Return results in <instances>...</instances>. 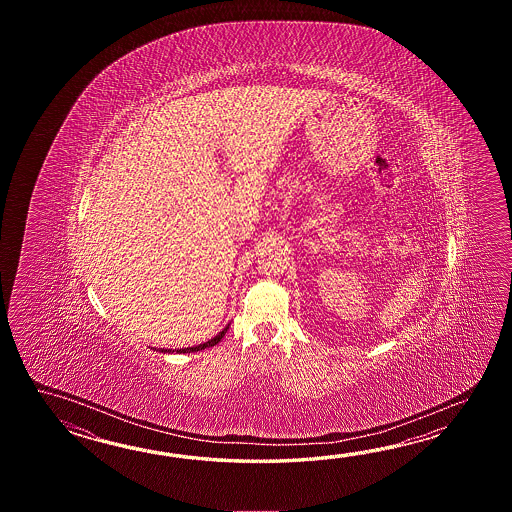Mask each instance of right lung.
Segmentation results:
<instances>
[{
	"label": "right lung",
	"instance_id": "add662e5",
	"mask_svg": "<svg viewBox=\"0 0 512 512\" xmlns=\"http://www.w3.org/2000/svg\"><path fill=\"white\" fill-rule=\"evenodd\" d=\"M227 329H229V326L223 327V329L219 331L218 335L214 338H210L208 342H203V344H199V346H192V348L175 349V353H194V351H201V349L212 348V346H216L218 342H221V338L225 337ZM155 351H161V353H174V349L166 348L155 349Z\"/></svg>",
	"mask_w": 512,
	"mask_h": 512
}]
</instances>
